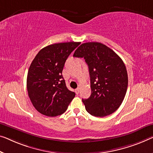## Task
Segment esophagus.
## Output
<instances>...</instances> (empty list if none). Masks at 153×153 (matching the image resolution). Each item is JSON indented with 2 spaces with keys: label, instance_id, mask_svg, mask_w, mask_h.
<instances>
[{
  "label": "esophagus",
  "instance_id": "obj_1",
  "mask_svg": "<svg viewBox=\"0 0 153 153\" xmlns=\"http://www.w3.org/2000/svg\"><path fill=\"white\" fill-rule=\"evenodd\" d=\"M75 92H76V94L77 95L79 93V88H77L76 90H75Z\"/></svg>",
  "mask_w": 153,
  "mask_h": 153
}]
</instances>
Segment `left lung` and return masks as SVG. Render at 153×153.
Returning <instances> with one entry per match:
<instances>
[{"mask_svg": "<svg viewBox=\"0 0 153 153\" xmlns=\"http://www.w3.org/2000/svg\"><path fill=\"white\" fill-rule=\"evenodd\" d=\"M74 56L84 58L88 67L91 95L88 99H82L86 111L102 117L117 111L128 87L126 68L120 57L97 42L82 44Z\"/></svg>", "mask_w": 153, "mask_h": 153, "instance_id": "obj_1", "label": "left lung"}]
</instances>
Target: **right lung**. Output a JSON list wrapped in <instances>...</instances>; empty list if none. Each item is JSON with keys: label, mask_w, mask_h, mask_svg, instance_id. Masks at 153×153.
Segmentation results:
<instances>
[{"label": "right lung", "mask_w": 153, "mask_h": 153, "mask_svg": "<svg viewBox=\"0 0 153 153\" xmlns=\"http://www.w3.org/2000/svg\"><path fill=\"white\" fill-rule=\"evenodd\" d=\"M79 44L50 45L41 49L31 62L27 74V91L33 106L42 115H62L74 98L76 93L68 89L62 73L67 58Z\"/></svg>", "instance_id": "add662e5"}]
</instances>
